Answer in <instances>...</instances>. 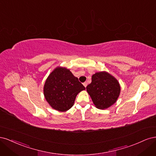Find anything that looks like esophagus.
I'll use <instances>...</instances> for the list:
<instances>
[{"instance_id": "esophagus-1", "label": "esophagus", "mask_w": 156, "mask_h": 156, "mask_svg": "<svg viewBox=\"0 0 156 156\" xmlns=\"http://www.w3.org/2000/svg\"><path fill=\"white\" fill-rule=\"evenodd\" d=\"M83 85H84V87H87V82L84 83H83Z\"/></svg>"}]
</instances>
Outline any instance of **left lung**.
I'll use <instances>...</instances> for the list:
<instances>
[{"mask_svg":"<svg viewBox=\"0 0 156 156\" xmlns=\"http://www.w3.org/2000/svg\"><path fill=\"white\" fill-rule=\"evenodd\" d=\"M120 90L118 80L105 71L94 74L91 83L87 87V92L99 109H105L115 103Z\"/></svg>","mask_w":156,"mask_h":156,"instance_id":"obj_1","label":"left lung"}]
</instances>
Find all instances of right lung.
Returning <instances> with one entry per match:
<instances>
[{
  "label": "right lung",
  "instance_id": "1",
  "mask_svg": "<svg viewBox=\"0 0 156 156\" xmlns=\"http://www.w3.org/2000/svg\"><path fill=\"white\" fill-rule=\"evenodd\" d=\"M85 90L70 70L58 66L47 78L44 94L46 101L54 109L65 112L74 104L77 94Z\"/></svg>",
  "mask_w": 156,
  "mask_h": 156
}]
</instances>
